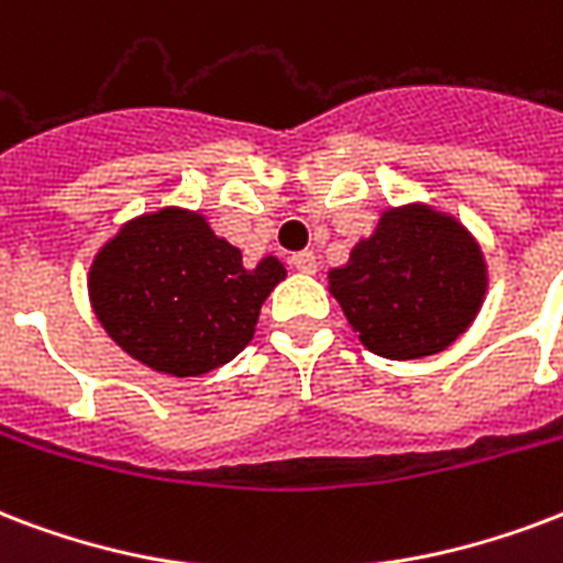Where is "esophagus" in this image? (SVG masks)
<instances>
[{
	"label": "esophagus",
	"mask_w": 563,
	"mask_h": 563,
	"mask_svg": "<svg viewBox=\"0 0 563 563\" xmlns=\"http://www.w3.org/2000/svg\"><path fill=\"white\" fill-rule=\"evenodd\" d=\"M291 265H295V272L300 274H316V253L312 251L291 253Z\"/></svg>",
	"instance_id": "esophagus-1"
}]
</instances>
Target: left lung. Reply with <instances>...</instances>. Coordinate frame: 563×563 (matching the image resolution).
<instances>
[{"label": "left lung", "mask_w": 563, "mask_h": 563, "mask_svg": "<svg viewBox=\"0 0 563 563\" xmlns=\"http://www.w3.org/2000/svg\"><path fill=\"white\" fill-rule=\"evenodd\" d=\"M482 247L454 218L389 209L375 235L330 272V291L372 354L419 360L445 351L482 307Z\"/></svg>", "instance_id": "1"}]
</instances>
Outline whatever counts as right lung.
<instances>
[{
    "mask_svg": "<svg viewBox=\"0 0 563 563\" xmlns=\"http://www.w3.org/2000/svg\"><path fill=\"white\" fill-rule=\"evenodd\" d=\"M286 277L274 256L242 253L200 214L162 209L132 221L91 265V303L120 349L177 377L224 366L253 339L268 291Z\"/></svg>",
    "mask_w": 563,
    "mask_h": 563,
    "instance_id": "obj_1",
    "label": "right lung"
}]
</instances>
